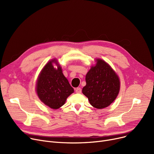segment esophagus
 <instances>
[{"mask_svg": "<svg viewBox=\"0 0 154 154\" xmlns=\"http://www.w3.org/2000/svg\"><path fill=\"white\" fill-rule=\"evenodd\" d=\"M75 92L77 93V94H80V93L82 92V89H81V88H80V87L76 88L75 89Z\"/></svg>", "mask_w": 154, "mask_h": 154, "instance_id": "1", "label": "esophagus"}]
</instances>
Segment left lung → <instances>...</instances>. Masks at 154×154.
<instances>
[{"mask_svg":"<svg viewBox=\"0 0 154 154\" xmlns=\"http://www.w3.org/2000/svg\"><path fill=\"white\" fill-rule=\"evenodd\" d=\"M85 76L86 85L82 93L92 106L103 109L114 102L120 91V80L115 71L102 59H97Z\"/></svg>","mask_w":154,"mask_h":154,"instance_id":"left-lung-1","label":"left lung"}]
</instances>
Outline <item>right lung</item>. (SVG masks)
Returning <instances> with one entry per match:
<instances>
[{"label": "right lung", "mask_w": 154, "mask_h": 154, "mask_svg": "<svg viewBox=\"0 0 154 154\" xmlns=\"http://www.w3.org/2000/svg\"><path fill=\"white\" fill-rule=\"evenodd\" d=\"M53 63L57 65V69L53 67ZM36 91L38 98L45 105L51 109H57L63 106L74 90L63 75L57 60L53 59L40 72L37 81Z\"/></svg>", "instance_id": "right-lung-1"}]
</instances>
